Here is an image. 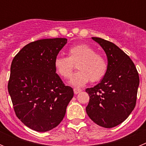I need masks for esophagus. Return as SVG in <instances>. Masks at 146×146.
<instances>
[{"label": "esophagus", "instance_id": "esophagus-1", "mask_svg": "<svg viewBox=\"0 0 146 146\" xmlns=\"http://www.w3.org/2000/svg\"><path fill=\"white\" fill-rule=\"evenodd\" d=\"M81 91H82V90L81 89H79V88H74V93L75 94H79V93H80Z\"/></svg>", "mask_w": 146, "mask_h": 146}]
</instances>
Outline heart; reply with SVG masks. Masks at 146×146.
I'll use <instances>...</instances> for the list:
<instances>
[{
	"mask_svg": "<svg viewBox=\"0 0 146 146\" xmlns=\"http://www.w3.org/2000/svg\"><path fill=\"white\" fill-rule=\"evenodd\" d=\"M77 65L78 72L72 75L69 83L82 87L91 80L95 82L101 80L108 69V60L104 55L96 53V50L86 44H77L68 51V57L57 56L54 66L58 74L68 79Z\"/></svg>",
	"mask_w": 146,
	"mask_h": 146,
	"instance_id": "1",
	"label": "heart"
}]
</instances>
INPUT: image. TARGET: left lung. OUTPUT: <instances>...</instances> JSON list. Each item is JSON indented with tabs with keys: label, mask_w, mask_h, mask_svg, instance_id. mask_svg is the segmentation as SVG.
<instances>
[{
	"label": "left lung",
	"mask_w": 146,
	"mask_h": 146,
	"mask_svg": "<svg viewBox=\"0 0 146 146\" xmlns=\"http://www.w3.org/2000/svg\"><path fill=\"white\" fill-rule=\"evenodd\" d=\"M108 57V69L99 84L87 88L90 96L86 113L94 123L104 128H113L124 121L136 104L140 79L133 61L112 42L98 37Z\"/></svg>",
	"instance_id": "left-lung-1"
}]
</instances>
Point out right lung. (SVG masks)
Returning a JSON list of instances; mask_svg holds the SVG:
<instances>
[{
	"instance_id": "add662e5",
	"label": "right lung",
	"mask_w": 146,
	"mask_h": 146,
	"mask_svg": "<svg viewBox=\"0 0 146 146\" xmlns=\"http://www.w3.org/2000/svg\"><path fill=\"white\" fill-rule=\"evenodd\" d=\"M65 38H44L25 45L13 59L8 91L15 114L26 126L37 131L56 127L74 96L56 73L54 60Z\"/></svg>"
}]
</instances>
